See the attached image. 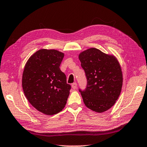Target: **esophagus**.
Returning <instances> with one entry per match:
<instances>
[{"label":"esophagus","instance_id":"esophagus-1","mask_svg":"<svg viewBox=\"0 0 147 147\" xmlns=\"http://www.w3.org/2000/svg\"><path fill=\"white\" fill-rule=\"evenodd\" d=\"M71 88H72L74 90H76L77 88V83L76 82L73 83V84H71Z\"/></svg>","mask_w":147,"mask_h":147}]
</instances>
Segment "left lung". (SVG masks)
<instances>
[{
	"instance_id": "obj_1",
	"label": "left lung",
	"mask_w": 147,
	"mask_h": 147,
	"mask_svg": "<svg viewBox=\"0 0 147 147\" xmlns=\"http://www.w3.org/2000/svg\"><path fill=\"white\" fill-rule=\"evenodd\" d=\"M87 79L86 90L81 92L85 106L103 113L114 106L120 95L123 75L120 63L113 55L90 48L79 55Z\"/></svg>"
}]
</instances>
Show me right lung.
I'll return each instance as SVG.
<instances>
[{
	"mask_svg": "<svg viewBox=\"0 0 147 147\" xmlns=\"http://www.w3.org/2000/svg\"><path fill=\"white\" fill-rule=\"evenodd\" d=\"M64 53L40 49L27 60L22 74V88L30 104L38 111L54 115L65 107L71 86L59 66Z\"/></svg>",
	"mask_w": 147,
	"mask_h": 147,
	"instance_id": "obj_1",
	"label": "right lung"
}]
</instances>
